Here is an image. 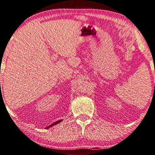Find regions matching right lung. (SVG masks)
<instances>
[{
	"label": "right lung",
	"instance_id": "1",
	"mask_svg": "<svg viewBox=\"0 0 155 155\" xmlns=\"http://www.w3.org/2000/svg\"><path fill=\"white\" fill-rule=\"evenodd\" d=\"M62 120H58V121H56L55 122V123H54L53 124H50V126H48V127H46V128H50V127H52L53 125H55V124H58V123H61V122L62 121Z\"/></svg>",
	"mask_w": 155,
	"mask_h": 155
}]
</instances>
